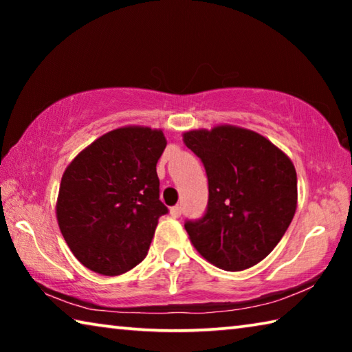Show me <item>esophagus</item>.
I'll return each instance as SVG.
<instances>
[{
  "instance_id": "34e87169",
  "label": "esophagus",
  "mask_w": 352,
  "mask_h": 352,
  "mask_svg": "<svg viewBox=\"0 0 352 352\" xmlns=\"http://www.w3.org/2000/svg\"><path fill=\"white\" fill-rule=\"evenodd\" d=\"M170 216L172 217H180L182 216V206H174V208H170Z\"/></svg>"
}]
</instances>
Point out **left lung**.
Returning <instances> with one entry per match:
<instances>
[{
	"label": "left lung",
	"mask_w": 352,
	"mask_h": 352,
	"mask_svg": "<svg viewBox=\"0 0 352 352\" xmlns=\"http://www.w3.org/2000/svg\"><path fill=\"white\" fill-rule=\"evenodd\" d=\"M183 141L201 160L208 206L186 220L195 250L219 269L241 272L278 245L296 211V170L265 136L236 126L190 130Z\"/></svg>",
	"instance_id": "obj_1"
}]
</instances>
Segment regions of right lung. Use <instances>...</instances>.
Instances as JSON below:
<instances>
[{"label":"right lung","instance_id":"obj_1","mask_svg":"<svg viewBox=\"0 0 352 352\" xmlns=\"http://www.w3.org/2000/svg\"><path fill=\"white\" fill-rule=\"evenodd\" d=\"M168 141L162 130L129 126L105 133L65 169L57 222L87 269L122 275L146 258L158 219L157 163Z\"/></svg>","mask_w":352,"mask_h":352}]
</instances>
